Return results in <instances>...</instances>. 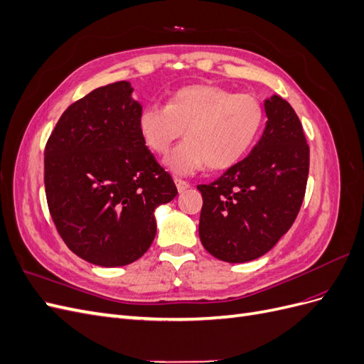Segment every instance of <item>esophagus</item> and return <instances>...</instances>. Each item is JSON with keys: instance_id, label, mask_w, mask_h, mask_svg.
<instances>
[{"instance_id": "obj_1", "label": "esophagus", "mask_w": 364, "mask_h": 364, "mask_svg": "<svg viewBox=\"0 0 364 364\" xmlns=\"http://www.w3.org/2000/svg\"><path fill=\"white\" fill-rule=\"evenodd\" d=\"M174 183H176V186H178V191L179 193H183V191H186V190L190 188V183L188 182L182 181V179H178V178L174 179Z\"/></svg>"}]
</instances>
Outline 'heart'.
Masks as SVG:
<instances>
[{"instance_id":"heart-1","label":"heart","mask_w":364,"mask_h":364,"mask_svg":"<svg viewBox=\"0 0 364 364\" xmlns=\"http://www.w3.org/2000/svg\"><path fill=\"white\" fill-rule=\"evenodd\" d=\"M264 123L257 97L235 94L222 86L191 85L176 91L165 106L149 105L138 117L147 147L164 155L183 134L186 139L164 164L179 176L205 168L232 167L255 144Z\"/></svg>"}]
</instances>
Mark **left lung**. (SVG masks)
Instances as JSON below:
<instances>
[{
  "label": "left lung",
  "instance_id": "left-lung-1",
  "mask_svg": "<svg viewBox=\"0 0 364 364\" xmlns=\"http://www.w3.org/2000/svg\"><path fill=\"white\" fill-rule=\"evenodd\" d=\"M264 111L266 127L249 155L197 186L203 197L200 241L226 262L267 253L291 228L305 196L310 147L301 121L279 95L266 98Z\"/></svg>",
  "mask_w": 364,
  "mask_h": 364
}]
</instances>
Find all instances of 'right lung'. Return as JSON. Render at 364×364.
I'll list each match as a JSON object with an SVG mask.
<instances>
[{"mask_svg":"<svg viewBox=\"0 0 364 364\" xmlns=\"http://www.w3.org/2000/svg\"><path fill=\"white\" fill-rule=\"evenodd\" d=\"M121 80L85 95L59 118L46 146L43 182L62 240L102 267L136 261L156 235L155 209L178 188L138 127L142 111Z\"/></svg>","mask_w":364,"mask_h":364,"instance_id":"1","label":"right lung"}]
</instances>
